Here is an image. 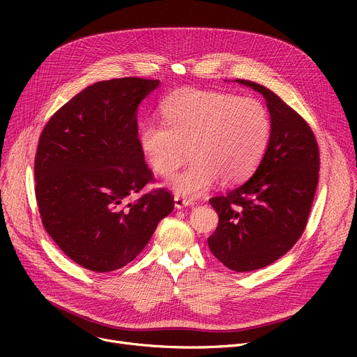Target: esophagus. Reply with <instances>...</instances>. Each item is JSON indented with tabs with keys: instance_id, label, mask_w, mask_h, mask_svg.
Returning a JSON list of instances; mask_svg holds the SVG:
<instances>
[{
	"instance_id": "1",
	"label": "esophagus",
	"mask_w": 357,
	"mask_h": 357,
	"mask_svg": "<svg viewBox=\"0 0 357 357\" xmlns=\"http://www.w3.org/2000/svg\"><path fill=\"white\" fill-rule=\"evenodd\" d=\"M195 201L185 198L182 195H175V207L176 208H183V207H188V205H194Z\"/></svg>"
}]
</instances>
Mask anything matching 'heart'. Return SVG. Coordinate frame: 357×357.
Here are the masks:
<instances>
[{
	"label": "heart",
	"instance_id": "obj_1",
	"mask_svg": "<svg viewBox=\"0 0 357 357\" xmlns=\"http://www.w3.org/2000/svg\"><path fill=\"white\" fill-rule=\"evenodd\" d=\"M163 124L144 123L142 152L160 176L176 175L172 188L186 197L208 191L218 178L236 183L249 178L264 158L271 139V117L265 104L253 97L204 89H181L160 105Z\"/></svg>",
	"mask_w": 357,
	"mask_h": 357
}]
</instances>
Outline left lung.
I'll list each match as a JSON object with an SVG mask.
<instances>
[{
  "mask_svg": "<svg viewBox=\"0 0 357 357\" xmlns=\"http://www.w3.org/2000/svg\"><path fill=\"white\" fill-rule=\"evenodd\" d=\"M266 100L271 139L253 176L226 195L210 199L218 226L208 237L211 253L236 272L265 268L303 236L320 171V150L310 124L282 98L248 79Z\"/></svg>",
  "mask_w": 357,
  "mask_h": 357,
  "instance_id": "1",
  "label": "left lung"
}]
</instances>
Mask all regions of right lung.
Returning a JSON list of instances; mask_svg holds the SVG:
<instances>
[{
  "instance_id": "1",
  "label": "right lung",
  "mask_w": 357,
  "mask_h": 357,
  "mask_svg": "<svg viewBox=\"0 0 357 357\" xmlns=\"http://www.w3.org/2000/svg\"><path fill=\"white\" fill-rule=\"evenodd\" d=\"M158 79L93 84L62 105L42 130L34 194L43 227L75 264L117 271L149 243L174 210L165 188L140 194L155 176L139 142L136 109Z\"/></svg>"
}]
</instances>
